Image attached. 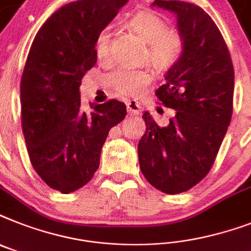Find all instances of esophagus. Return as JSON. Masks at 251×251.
Instances as JSON below:
<instances>
[{"instance_id": "1", "label": "esophagus", "mask_w": 251, "mask_h": 251, "mask_svg": "<svg viewBox=\"0 0 251 251\" xmlns=\"http://www.w3.org/2000/svg\"><path fill=\"white\" fill-rule=\"evenodd\" d=\"M126 108H127V112H129L130 115L136 116L140 113V104L136 100H129L126 103Z\"/></svg>"}]
</instances>
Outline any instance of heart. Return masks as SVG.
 <instances>
[{"mask_svg":"<svg viewBox=\"0 0 251 251\" xmlns=\"http://www.w3.org/2000/svg\"><path fill=\"white\" fill-rule=\"evenodd\" d=\"M130 29L147 44V58L157 68L172 67L183 51V40L176 32L169 30L162 18L151 11H139L127 23ZM97 58L101 63L112 60L111 33L107 28L98 33L94 44ZM152 81L146 69L119 68L108 77L109 86L121 97H139Z\"/></svg>","mask_w":251,"mask_h":251,"instance_id":"1","label":"heart"}]
</instances>
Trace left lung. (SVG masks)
<instances>
[{
  "mask_svg": "<svg viewBox=\"0 0 251 251\" xmlns=\"http://www.w3.org/2000/svg\"><path fill=\"white\" fill-rule=\"evenodd\" d=\"M152 6L176 15L183 51L156 90L158 100L175 109V116L162 127L144 112L147 129L138 156L147 180L175 195L210 172L231 122L235 73L221 30L200 6L164 0Z\"/></svg>",
  "mask_w": 251,
  "mask_h": 251,
  "instance_id": "obj_1",
  "label": "left lung"
}]
</instances>
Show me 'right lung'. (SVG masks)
I'll return each instance as SVG.
<instances>
[{"label": "right lung", "instance_id": "1", "mask_svg": "<svg viewBox=\"0 0 251 251\" xmlns=\"http://www.w3.org/2000/svg\"><path fill=\"white\" fill-rule=\"evenodd\" d=\"M129 0H78L49 18L30 45L20 82L22 129L30 164L52 189L71 193L94 176L109 130L126 105L81 108L79 85L97 63L94 44Z\"/></svg>", "mask_w": 251, "mask_h": 251}]
</instances>
